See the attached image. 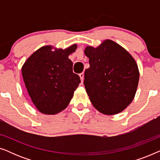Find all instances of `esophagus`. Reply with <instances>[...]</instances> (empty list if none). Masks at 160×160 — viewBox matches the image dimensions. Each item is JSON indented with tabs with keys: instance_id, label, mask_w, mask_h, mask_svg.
Segmentation results:
<instances>
[{
	"instance_id": "34e87169",
	"label": "esophagus",
	"mask_w": 160,
	"mask_h": 160,
	"mask_svg": "<svg viewBox=\"0 0 160 160\" xmlns=\"http://www.w3.org/2000/svg\"><path fill=\"white\" fill-rule=\"evenodd\" d=\"M84 73H81L79 74V76H80V78H81V81H82V82H83V80H84Z\"/></svg>"
}]
</instances>
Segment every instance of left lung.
<instances>
[{
  "label": "left lung",
  "instance_id": "left-lung-1",
  "mask_svg": "<svg viewBox=\"0 0 160 160\" xmlns=\"http://www.w3.org/2000/svg\"><path fill=\"white\" fill-rule=\"evenodd\" d=\"M84 53L89 68L85 70L84 85L92 103L104 114L121 112L136 92L139 71L135 60L111 40L97 48L87 47Z\"/></svg>",
  "mask_w": 160,
  "mask_h": 160
}]
</instances>
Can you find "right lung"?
Segmentation results:
<instances>
[{"mask_svg":"<svg viewBox=\"0 0 160 160\" xmlns=\"http://www.w3.org/2000/svg\"><path fill=\"white\" fill-rule=\"evenodd\" d=\"M76 49L74 44L65 50L52 52V47L46 46L35 52L23 65L25 87L40 112L56 114L64 110L73 98L81 82L68 59Z\"/></svg>","mask_w":160,"mask_h":160,"instance_id":"1","label":"right lung"}]
</instances>
